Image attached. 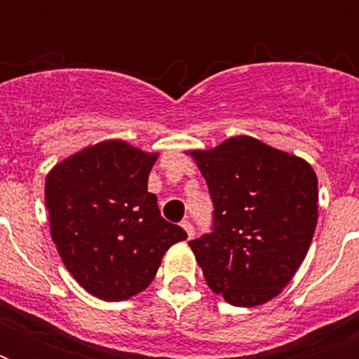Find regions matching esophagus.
Here are the masks:
<instances>
[{"label":"esophagus","instance_id":"obj_1","mask_svg":"<svg viewBox=\"0 0 359 359\" xmlns=\"http://www.w3.org/2000/svg\"><path fill=\"white\" fill-rule=\"evenodd\" d=\"M182 229L186 231V235H188V238H194V235H196V231H194V225L190 224V222H188V219H184V222H182Z\"/></svg>","mask_w":359,"mask_h":359}]
</instances>
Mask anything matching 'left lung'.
Here are the masks:
<instances>
[{"label":"left lung","instance_id":"left-lung-1","mask_svg":"<svg viewBox=\"0 0 359 359\" xmlns=\"http://www.w3.org/2000/svg\"><path fill=\"white\" fill-rule=\"evenodd\" d=\"M190 156L214 203L212 233L188 242L208 287L231 306L266 304L307 255L318 219L317 175L304 158L250 135Z\"/></svg>","mask_w":359,"mask_h":359}]
</instances>
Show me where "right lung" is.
<instances>
[{
	"mask_svg": "<svg viewBox=\"0 0 359 359\" xmlns=\"http://www.w3.org/2000/svg\"><path fill=\"white\" fill-rule=\"evenodd\" d=\"M156 152L108 140L53 165L44 186L50 233L72 278L106 302L128 300L156 276L186 231L160 216L147 180Z\"/></svg>",
	"mask_w": 359,
	"mask_h": 359,
	"instance_id": "1",
	"label": "right lung"
}]
</instances>
